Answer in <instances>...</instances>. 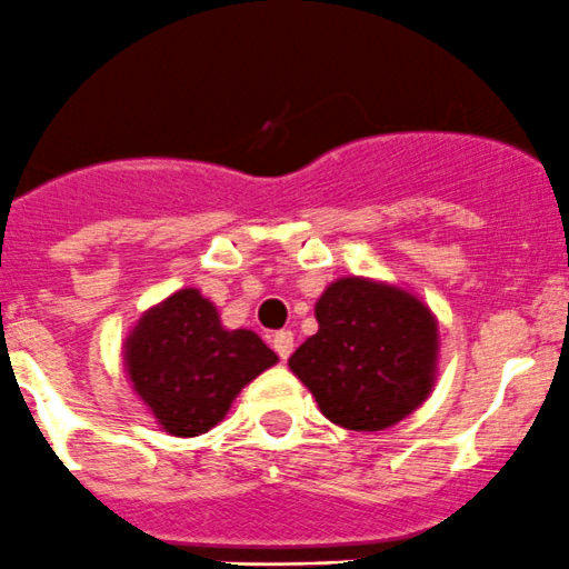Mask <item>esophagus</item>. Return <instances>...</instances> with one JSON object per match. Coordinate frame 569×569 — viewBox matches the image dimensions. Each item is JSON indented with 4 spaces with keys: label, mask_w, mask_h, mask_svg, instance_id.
Instances as JSON below:
<instances>
[{
    "label": "esophagus",
    "mask_w": 569,
    "mask_h": 569,
    "mask_svg": "<svg viewBox=\"0 0 569 569\" xmlns=\"http://www.w3.org/2000/svg\"><path fill=\"white\" fill-rule=\"evenodd\" d=\"M271 346H273V351L279 353V359L290 357V353H292V331H287V329L277 331V335L271 337Z\"/></svg>",
    "instance_id": "obj_1"
}]
</instances>
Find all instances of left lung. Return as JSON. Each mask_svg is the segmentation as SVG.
<instances>
[{
    "mask_svg": "<svg viewBox=\"0 0 569 569\" xmlns=\"http://www.w3.org/2000/svg\"><path fill=\"white\" fill-rule=\"evenodd\" d=\"M318 335L296 348L290 370L320 412L351 431L407 418L435 385L437 320L398 287L337 279L315 303Z\"/></svg>",
    "mask_w": 569,
    "mask_h": 569,
    "instance_id": "1",
    "label": "left lung"
}]
</instances>
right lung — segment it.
I'll return each instance as SVG.
<instances>
[{"mask_svg": "<svg viewBox=\"0 0 569 569\" xmlns=\"http://www.w3.org/2000/svg\"><path fill=\"white\" fill-rule=\"evenodd\" d=\"M277 353L249 329H223L199 290H179L140 318L127 340L134 392L177 437L210 431Z\"/></svg>", "mask_w": 569, "mask_h": 569, "instance_id": "right-lung-1", "label": "right lung"}]
</instances>
